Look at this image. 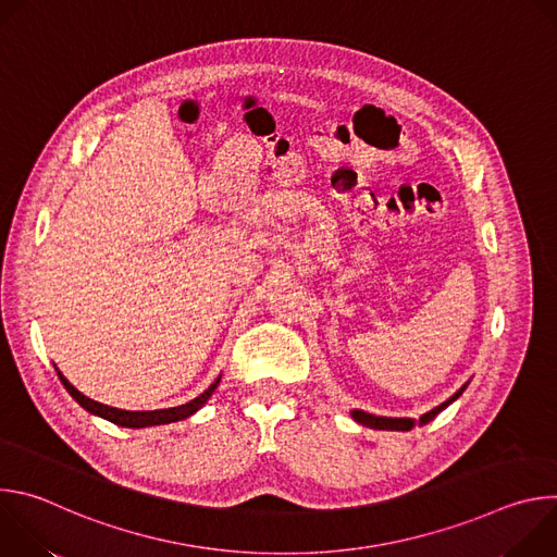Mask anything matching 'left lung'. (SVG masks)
I'll use <instances>...</instances> for the list:
<instances>
[{
  "instance_id": "1",
  "label": "left lung",
  "mask_w": 557,
  "mask_h": 557,
  "mask_svg": "<svg viewBox=\"0 0 557 557\" xmlns=\"http://www.w3.org/2000/svg\"><path fill=\"white\" fill-rule=\"evenodd\" d=\"M467 385H469V381L467 383H462L447 401H443L441 406H436V408H432L430 412H425V414H421L419 419H408V417H374V414H368V412H363V410H350V417L359 423V425H363V428H370V430H389V432H410L412 428H417V425H425V423H430L436 414H441L445 408H449L458 396L467 389Z\"/></svg>"
}]
</instances>
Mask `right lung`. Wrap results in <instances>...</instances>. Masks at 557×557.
I'll return each mask as SVG.
<instances>
[{"label":"right lung","mask_w":557,"mask_h":557,"mask_svg":"<svg viewBox=\"0 0 557 557\" xmlns=\"http://www.w3.org/2000/svg\"><path fill=\"white\" fill-rule=\"evenodd\" d=\"M54 370H57V374H59V379H61V383H63V387L67 389V394L72 396V399L82 406L84 410H88L90 414H95V417H101V419H106V421H110V423H114V425H121V428H132V430H140V428H151V425H165V423H176V421H185V419H189L191 414H196L209 399H211V394H213V389L218 387V383H220V379H222V374H218V379L202 392V394H198L196 399H191L189 404H185V406H178V408H168V410H145V412H129V410H119V408H110V406H103V404H97V401H92V399H88L86 394H82L78 392L61 372H59V368L54 366Z\"/></svg>","instance_id":"add662e5"}]
</instances>
